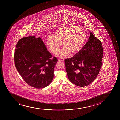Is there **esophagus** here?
I'll return each instance as SVG.
<instances>
[{"instance_id": "obj_1", "label": "esophagus", "mask_w": 120, "mask_h": 120, "mask_svg": "<svg viewBox=\"0 0 120 120\" xmlns=\"http://www.w3.org/2000/svg\"><path fill=\"white\" fill-rule=\"evenodd\" d=\"M58 61H61V62H63L64 61V59H58Z\"/></svg>"}]
</instances>
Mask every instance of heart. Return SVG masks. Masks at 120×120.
Wrapping results in <instances>:
<instances>
[{"label": "heart", "instance_id": "obj_1", "mask_svg": "<svg viewBox=\"0 0 120 120\" xmlns=\"http://www.w3.org/2000/svg\"><path fill=\"white\" fill-rule=\"evenodd\" d=\"M86 32L82 28L74 24H69L56 30L54 36L47 38V45L51 53L57 54V57L64 58L71 52L75 54L83 47L86 39Z\"/></svg>", "mask_w": 120, "mask_h": 120}]
</instances>
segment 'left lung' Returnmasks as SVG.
Instances as JSON below:
<instances>
[{"label":"left lung","mask_w":120,"mask_h":120,"mask_svg":"<svg viewBox=\"0 0 120 120\" xmlns=\"http://www.w3.org/2000/svg\"><path fill=\"white\" fill-rule=\"evenodd\" d=\"M87 42L74 57L65 59L66 71L69 81L80 87L94 81L102 66L103 50L99 39L90 33Z\"/></svg>","instance_id":"obj_1"}]
</instances>
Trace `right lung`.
<instances>
[{
    "instance_id": "obj_1",
    "label": "right lung",
    "mask_w": 120,
    "mask_h": 120,
    "mask_svg": "<svg viewBox=\"0 0 120 120\" xmlns=\"http://www.w3.org/2000/svg\"><path fill=\"white\" fill-rule=\"evenodd\" d=\"M14 59L16 69L25 81L37 89L45 87L54 77L57 58L47 51L40 38L29 36L19 40Z\"/></svg>"
}]
</instances>
